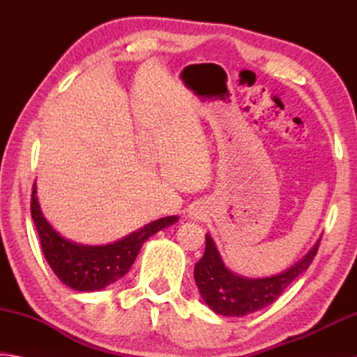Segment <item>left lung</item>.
Masks as SVG:
<instances>
[{"instance_id":"obj_1","label":"left lung","mask_w":357,"mask_h":357,"mask_svg":"<svg viewBox=\"0 0 357 357\" xmlns=\"http://www.w3.org/2000/svg\"><path fill=\"white\" fill-rule=\"evenodd\" d=\"M321 243L319 238L315 245L291 268L280 274L250 279L229 271L220 257L213 238L206 234L204 255L195 264L193 277L203 301L211 310L223 317H245L273 304L296 277L309 269L310 263Z\"/></svg>"}]
</instances>
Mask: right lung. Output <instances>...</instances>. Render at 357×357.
<instances>
[{
    "label": "right lung",
    "instance_id": "add662e5",
    "mask_svg": "<svg viewBox=\"0 0 357 357\" xmlns=\"http://www.w3.org/2000/svg\"><path fill=\"white\" fill-rule=\"evenodd\" d=\"M31 217L39 233L40 247L53 273L77 291H99L129 273L144 241L178 222V215L157 219L128 236L104 245H84L61 236L42 214L36 183L31 195Z\"/></svg>",
    "mask_w": 357,
    "mask_h": 357
}]
</instances>
